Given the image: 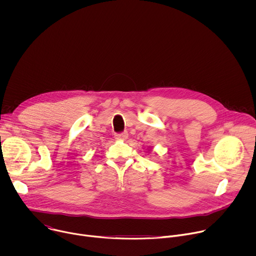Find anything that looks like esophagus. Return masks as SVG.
Here are the masks:
<instances>
[{
    "label": "esophagus",
    "mask_w": 256,
    "mask_h": 256,
    "mask_svg": "<svg viewBox=\"0 0 256 256\" xmlns=\"http://www.w3.org/2000/svg\"><path fill=\"white\" fill-rule=\"evenodd\" d=\"M128 132H124L116 134V138L118 140H126L128 138Z\"/></svg>",
    "instance_id": "obj_1"
}]
</instances>
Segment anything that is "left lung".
Returning <instances> with one entry per match:
<instances>
[{"instance_id":"1","label":"left lung","mask_w":256,"mask_h":256,"mask_svg":"<svg viewBox=\"0 0 256 256\" xmlns=\"http://www.w3.org/2000/svg\"><path fill=\"white\" fill-rule=\"evenodd\" d=\"M150 149H151V148H150Z\"/></svg>"}]
</instances>
